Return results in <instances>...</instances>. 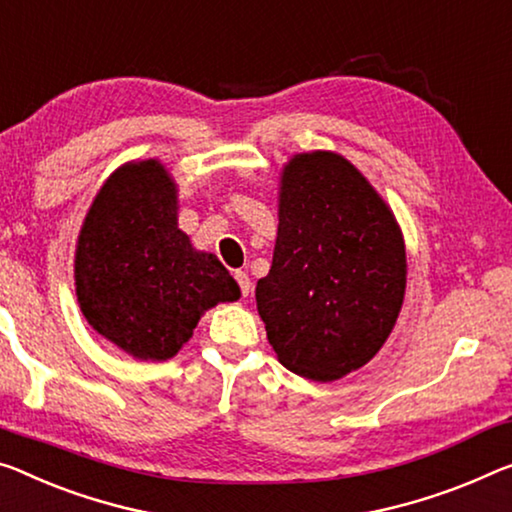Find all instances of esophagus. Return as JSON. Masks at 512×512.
Listing matches in <instances>:
<instances>
[{"label": "esophagus", "instance_id": "34e87169", "mask_svg": "<svg viewBox=\"0 0 512 512\" xmlns=\"http://www.w3.org/2000/svg\"><path fill=\"white\" fill-rule=\"evenodd\" d=\"M235 281H238L242 297H247V295L251 293V279H249V274H247V272H235Z\"/></svg>", "mask_w": 512, "mask_h": 512}]
</instances>
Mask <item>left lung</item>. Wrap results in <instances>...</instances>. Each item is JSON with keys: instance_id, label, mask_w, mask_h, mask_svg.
I'll use <instances>...</instances> for the list:
<instances>
[{"instance_id": "obj_1", "label": "left lung", "mask_w": 512, "mask_h": 512, "mask_svg": "<svg viewBox=\"0 0 512 512\" xmlns=\"http://www.w3.org/2000/svg\"><path fill=\"white\" fill-rule=\"evenodd\" d=\"M405 283L403 233L355 164L332 151L290 157L272 267L256 283L281 364L316 382L368 364L396 325Z\"/></svg>"}]
</instances>
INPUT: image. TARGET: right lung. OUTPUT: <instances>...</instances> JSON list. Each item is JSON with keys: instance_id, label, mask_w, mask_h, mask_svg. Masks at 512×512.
<instances>
[{"instance_id": "obj_1", "label": "right lung", "mask_w": 512, "mask_h": 512, "mask_svg": "<svg viewBox=\"0 0 512 512\" xmlns=\"http://www.w3.org/2000/svg\"><path fill=\"white\" fill-rule=\"evenodd\" d=\"M75 293L89 325L141 361L171 359L196 322L240 286L178 229V187L162 162H128L105 180L75 249Z\"/></svg>"}]
</instances>
